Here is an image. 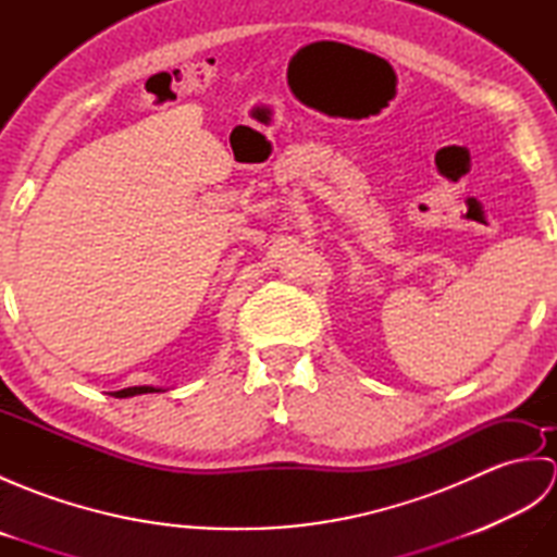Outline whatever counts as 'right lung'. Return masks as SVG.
<instances>
[{"mask_svg": "<svg viewBox=\"0 0 557 557\" xmlns=\"http://www.w3.org/2000/svg\"><path fill=\"white\" fill-rule=\"evenodd\" d=\"M146 393H162V387H152V385H136V387H124L112 393V397H134V395H146Z\"/></svg>", "mask_w": 557, "mask_h": 557, "instance_id": "right-lung-1", "label": "right lung"}]
</instances>
